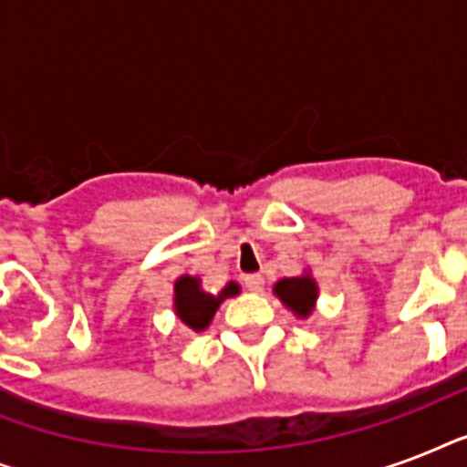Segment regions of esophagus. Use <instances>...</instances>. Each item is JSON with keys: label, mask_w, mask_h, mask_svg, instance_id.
I'll list each match as a JSON object with an SVG mask.
<instances>
[{"label": "esophagus", "mask_w": 467, "mask_h": 467, "mask_svg": "<svg viewBox=\"0 0 467 467\" xmlns=\"http://www.w3.org/2000/svg\"><path fill=\"white\" fill-rule=\"evenodd\" d=\"M244 285H247V291L262 293L264 291V276H259V274H249V276L244 278Z\"/></svg>", "instance_id": "34e87169"}]
</instances>
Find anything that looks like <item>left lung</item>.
<instances>
[{
  "label": "left lung",
  "mask_w": 467,
  "mask_h": 467,
  "mask_svg": "<svg viewBox=\"0 0 467 467\" xmlns=\"http://www.w3.org/2000/svg\"><path fill=\"white\" fill-rule=\"evenodd\" d=\"M274 296L284 303L288 310L298 319H307L317 306L319 298V285L312 278L310 269H306L300 276L293 278H281L274 285Z\"/></svg>",
  "instance_id": "1"
}]
</instances>
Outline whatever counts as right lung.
I'll return each mask as SVG.
<instances>
[{
    "instance_id": "add662e5",
    "label": "right lung",
    "mask_w": 467,
    "mask_h": 467,
    "mask_svg": "<svg viewBox=\"0 0 467 467\" xmlns=\"http://www.w3.org/2000/svg\"><path fill=\"white\" fill-rule=\"evenodd\" d=\"M237 293H240V284L230 281L218 296H213V293L203 291L201 278L183 274V276H179L174 281L176 317L182 319L191 332H203V329H208L213 317H215L220 303L225 298H234Z\"/></svg>"
}]
</instances>
